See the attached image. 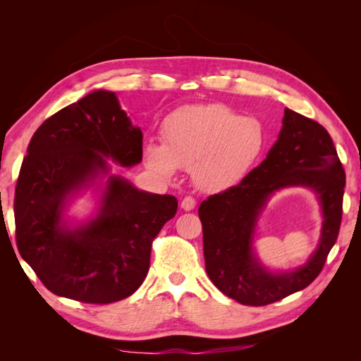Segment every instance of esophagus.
Here are the masks:
<instances>
[{
    "instance_id": "esophagus-1",
    "label": "esophagus",
    "mask_w": 361,
    "mask_h": 361,
    "mask_svg": "<svg viewBox=\"0 0 361 361\" xmlns=\"http://www.w3.org/2000/svg\"><path fill=\"white\" fill-rule=\"evenodd\" d=\"M180 206H182L183 211H192L194 207H195V199H192L191 195H187V197L182 200Z\"/></svg>"
}]
</instances>
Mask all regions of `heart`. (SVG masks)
<instances>
[{
	"label": "heart",
	"mask_w": 361,
	"mask_h": 361,
	"mask_svg": "<svg viewBox=\"0 0 361 361\" xmlns=\"http://www.w3.org/2000/svg\"><path fill=\"white\" fill-rule=\"evenodd\" d=\"M164 145L145 149L147 167L162 178L191 167L192 180L203 191H221L241 180L264 155L267 129L256 117H245L223 104L182 106L162 123Z\"/></svg>",
	"instance_id": "heart-1"
}]
</instances>
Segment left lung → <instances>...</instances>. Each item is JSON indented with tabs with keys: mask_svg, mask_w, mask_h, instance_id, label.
Returning a JSON list of instances; mask_svg holds the SVG:
<instances>
[{
	"mask_svg": "<svg viewBox=\"0 0 361 361\" xmlns=\"http://www.w3.org/2000/svg\"><path fill=\"white\" fill-rule=\"evenodd\" d=\"M285 186H309L319 194L324 212L323 236L304 267L288 275H271L250 253V238L266 199ZM343 188L345 170L329 130L286 108L279 140L260 166L238 185L209 195L199 207L204 265L211 281L228 298L255 307L307 288L321 274L337 241Z\"/></svg>",
	"mask_w": 361,
	"mask_h": 361,
	"instance_id": "8db88e82",
	"label": "left lung"
}]
</instances>
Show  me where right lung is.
Instances as JSON below:
<instances>
[{
	"label": "right lung",
	"instance_id": "1",
	"mask_svg": "<svg viewBox=\"0 0 361 361\" xmlns=\"http://www.w3.org/2000/svg\"><path fill=\"white\" fill-rule=\"evenodd\" d=\"M27 154L13 203L20 256L59 297L110 304L133 295L147 276L152 243L176 215V197L110 176L96 220L76 231L61 226L64 199L106 171L105 157L125 167L143 159V134L116 94L97 90L52 114Z\"/></svg>",
	"mask_w": 361,
	"mask_h": 361
}]
</instances>
